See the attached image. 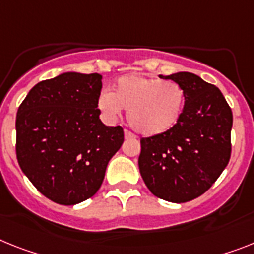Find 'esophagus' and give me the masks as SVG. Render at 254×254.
<instances>
[{
	"label": "esophagus",
	"mask_w": 254,
	"mask_h": 254,
	"mask_svg": "<svg viewBox=\"0 0 254 254\" xmlns=\"http://www.w3.org/2000/svg\"><path fill=\"white\" fill-rule=\"evenodd\" d=\"M124 134H125V138H127V139H134V138H135V134H133L129 130H125V133Z\"/></svg>",
	"instance_id": "34e87169"
}]
</instances>
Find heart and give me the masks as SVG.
Wrapping results in <instances>:
<instances>
[{
  "instance_id": "heart-1",
  "label": "heart",
  "mask_w": 254,
  "mask_h": 254,
  "mask_svg": "<svg viewBox=\"0 0 254 254\" xmlns=\"http://www.w3.org/2000/svg\"><path fill=\"white\" fill-rule=\"evenodd\" d=\"M186 103L185 90L176 82L139 74L123 76L114 85L112 94L102 91L98 108L115 119L127 111V121L138 133L153 137L167 133L182 116Z\"/></svg>"
}]
</instances>
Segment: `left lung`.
I'll return each instance as SVG.
<instances>
[{
  "mask_svg": "<svg viewBox=\"0 0 254 254\" xmlns=\"http://www.w3.org/2000/svg\"><path fill=\"white\" fill-rule=\"evenodd\" d=\"M185 90L182 116L167 133L140 139V176L151 192L186 203L206 192L231 156L232 111L221 90L190 72L165 76Z\"/></svg>",
  "mask_w": 254,
  "mask_h": 254,
  "instance_id": "obj_1",
  "label": "left lung"
}]
</instances>
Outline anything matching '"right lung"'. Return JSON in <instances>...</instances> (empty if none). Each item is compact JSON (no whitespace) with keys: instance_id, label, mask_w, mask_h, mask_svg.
I'll return each mask as SVG.
<instances>
[{"instance_id":"1","label":"right lung","mask_w":254,"mask_h":254,"mask_svg":"<svg viewBox=\"0 0 254 254\" xmlns=\"http://www.w3.org/2000/svg\"><path fill=\"white\" fill-rule=\"evenodd\" d=\"M102 76L67 72L32 87L16 114V159L51 201L74 205L94 196L124 142L120 125L99 119Z\"/></svg>"}]
</instances>
